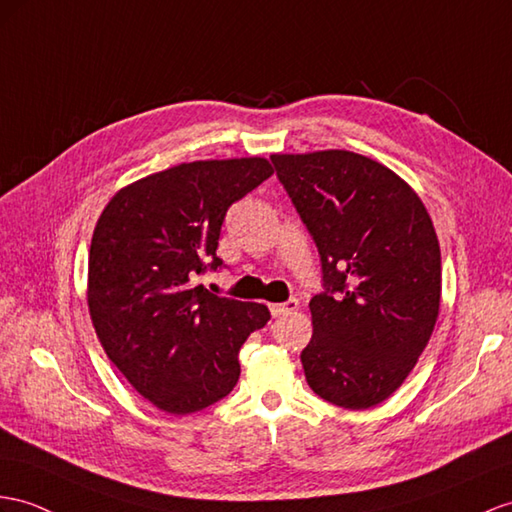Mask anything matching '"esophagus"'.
Wrapping results in <instances>:
<instances>
[{
  "mask_svg": "<svg viewBox=\"0 0 512 512\" xmlns=\"http://www.w3.org/2000/svg\"><path fill=\"white\" fill-rule=\"evenodd\" d=\"M297 299H286V302H282V304H271L269 306V310H271V315L273 317H282V315H289V313H293V310H297Z\"/></svg>",
  "mask_w": 512,
  "mask_h": 512,
  "instance_id": "1",
  "label": "esophagus"
}]
</instances>
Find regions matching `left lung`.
Here are the masks:
<instances>
[{
    "label": "left lung",
    "instance_id": "obj_1",
    "mask_svg": "<svg viewBox=\"0 0 512 512\" xmlns=\"http://www.w3.org/2000/svg\"><path fill=\"white\" fill-rule=\"evenodd\" d=\"M276 176L313 236L323 291L310 299L306 382L365 410L400 389L439 317L441 249L417 193L345 149L273 154Z\"/></svg>",
    "mask_w": 512,
    "mask_h": 512
}]
</instances>
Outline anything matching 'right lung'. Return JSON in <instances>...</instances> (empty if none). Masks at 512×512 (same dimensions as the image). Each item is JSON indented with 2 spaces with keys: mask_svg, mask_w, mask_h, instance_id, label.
<instances>
[{
  "mask_svg": "<svg viewBox=\"0 0 512 512\" xmlns=\"http://www.w3.org/2000/svg\"><path fill=\"white\" fill-rule=\"evenodd\" d=\"M265 158L197 160L152 173L110 199L89 254V308L108 358L145 400L189 415L241 376L245 339L269 308L210 293L228 208L271 178Z\"/></svg>",
  "mask_w": 512,
  "mask_h": 512,
  "instance_id": "right-lung-1",
  "label": "right lung"
}]
</instances>
